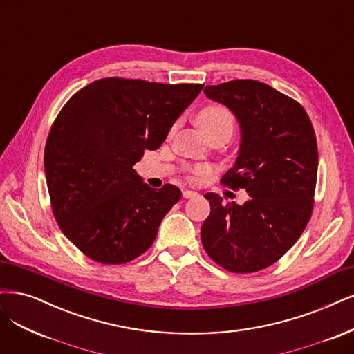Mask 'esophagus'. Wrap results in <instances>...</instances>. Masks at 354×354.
Instances as JSON below:
<instances>
[{"instance_id": "1", "label": "esophagus", "mask_w": 354, "mask_h": 354, "mask_svg": "<svg viewBox=\"0 0 354 354\" xmlns=\"http://www.w3.org/2000/svg\"><path fill=\"white\" fill-rule=\"evenodd\" d=\"M198 193L193 190H183V198L185 199H190V198H196Z\"/></svg>"}]
</instances>
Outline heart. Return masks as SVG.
I'll use <instances>...</instances> for the list:
<instances>
[{
    "label": "heart",
    "mask_w": 354,
    "mask_h": 354,
    "mask_svg": "<svg viewBox=\"0 0 354 354\" xmlns=\"http://www.w3.org/2000/svg\"><path fill=\"white\" fill-rule=\"evenodd\" d=\"M196 120L209 139L215 136H224L228 140L236 129V118L233 113L227 106L219 104L203 106L198 113Z\"/></svg>",
    "instance_id": "1"
}]
</instances>
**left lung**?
I'll return each instance as SVG.
<instances>
[{"instance_id":"left-lung-1","label":"left lung","mask_w":354,"mask_h":354,"mask_svg":"<svg viewBox=\"0 0 354 354\" xmlns=\"http://www.w3.org/2000/svg\"><path fill=\"white\" fill-rule=\"evenodd\" d=\"M205 95L239 120V156L221 183L250 198L224 203L206 193L211 214L201 230L202 245L230 272L261 271L283 258L310 219L318 176L315 130L297 101L258 80L208 84Z\"/></svg>"}]
</instances>
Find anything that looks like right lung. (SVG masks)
Listing matches in <instances>:
<instances>
[{
	"label": "right lung",
	"instance_id": "add662e5",
	"mask_svg": "<svg viewBox=\"0 0 354 354\" xmlns=\"http://www.w3.org/2000/svg\"><path fill=\"white\" fill-rule=\"evenodd\" d=\"M202 88L106 77L61 109L45 145L46 185L58 227L88 258L127 263L152 246L181 192L149 187L133 165L160 148Z\"/></svg>",
	"mask_w": 354,
	"mask_h": 354
}]
</instances>
